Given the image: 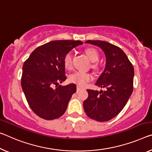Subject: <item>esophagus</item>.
<instances>
[{
	"label": "esophagus",
	"instance_id": "obj_1",
	"mask_svg": "<svg viewBox=\"0 0 152 152\" xmlns=\"http://www.w3.org/2000/svg\"><path fill=\"white\" fill-rule=\"evenodd\" d=\"M76 89H77V92H79V91H80L82 89H83V88H82L81 86H77Z\"/></svg>",
	"mask_w": 152,
	"mask_h": 152
}]
</instances>
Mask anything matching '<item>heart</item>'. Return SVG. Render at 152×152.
Segmentation results:
<instances>
[{
    "label": "heart",
    "mask_w": 152,
    "mask_h": 152,
    "mask_svg": "<svg viewBox=\"0 0 152 152\" xmlns=\"http://www.w3.org/2000/svg\"><path fill=\"white\" fill-rule=\"evenodd\" d=\"M86 57L91 62H95L99 59V53L97 50L94 48H86L84 50ZM64 66L66 69H71L72 66V55L70 53H67L64 57ZM92 67L93 68H97V64H93ZM93 79V76L91 74L88 72H75L74 73L70 74L69 76V81L72 83H74L80 86H83L86 85V83L91 81Z\"/></svg>",
    "instance_id": "b5f03b06"
}]
</instances>
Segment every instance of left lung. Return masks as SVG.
Here are the masks:
<instances>
[{
  "mask_svg": "<svg viewBox=\"0 0 152 152\" xmlns=\"http://www.w3.org/2000/svg\"><path fill=\"white\" fill-rule=\"evenodd\" d=\"M97 46L105 55V67L95 85L104 91L87 89L88 98L83 107L90 118L105 122L114 118L126 104L133 90L134 67L118 47L102 40H86Z\"/></svg>",
  "mask_w": 152,
  "mask_h": 152,
  "instance_id": "obj_1",
  "label": "left lung"
}]
</instances>
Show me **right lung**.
Instances as JSON below:
<instances>
[{
    "label": "right lung",
    "mask_w": 152,
    "mask_h": 152,
    "mask_svg": "<svg viewBox=\"0 0 152 152\" xmlns=\"http://www.w3.org/2000/svg\"><path fill=\"white\" fill-rule=\"evenodd\" d=\"M82 44L80 40L49 42L37 48L24 62L21 87L30 108L39 117L53 120L66 112L76 86L59 85L66 80L64 57Z\"/></svg>",
    "instance_id": "right-lung-1"
}]
</instances>
